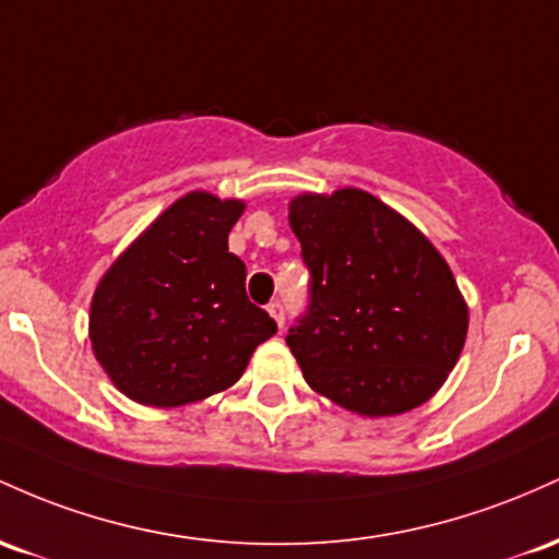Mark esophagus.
<instances>
[{
	"label": "esophagus",
	"mask_w": 559,
	"mask_h": 559,
	"mask_svg": "<svg viewBox=\"0 0 559 559\" xmlns=\"http://www.w3.org/2000/svg\"><path fill=\"white\" fill-rule=\"evenodd\" d=\"M266 311H269V317L277 322V328L282 330V324H285V309H282V304H269Z\"/></svg>",
	"instance_id": "1"
}]
</instances>
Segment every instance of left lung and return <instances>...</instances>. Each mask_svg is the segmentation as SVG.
Segmentation results:
<instances>
[{"label":"left lung","instance_id":"8db88e82","mask_svg":"<svg viewBox=\"0 0 559 559\" xmlns=\"http://www.w3.org/2000/svg\"><path fill=\"white\" fill-rule=\"evenodd\" d=\"M311 306L287 346L319 396L396 417L438 393L460 361L469 311L447 259L409 218L356 187L290 200Z\"/></svg>","mask_w":559,"mask_h":559}]
</instances>
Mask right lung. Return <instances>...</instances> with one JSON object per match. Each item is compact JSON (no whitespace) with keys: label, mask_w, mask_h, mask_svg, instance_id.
<instances>
[{"label":"right lung","mask_w":559,"mask_h":559,"mask_svg":"<svg viewBox=\"0 0 559 559\" xmlns=\"http://www.w3.org/2000/svg\"><path fill=\"white\" fill-rule=\"evenodd\" d=\"M246 200L192 190L110 263L90 306L94 359L112 385L155 409L227 391L277 332L246 296L229 231Z\"/></svg>","instance_id":"obj_1"}]
</instances>
